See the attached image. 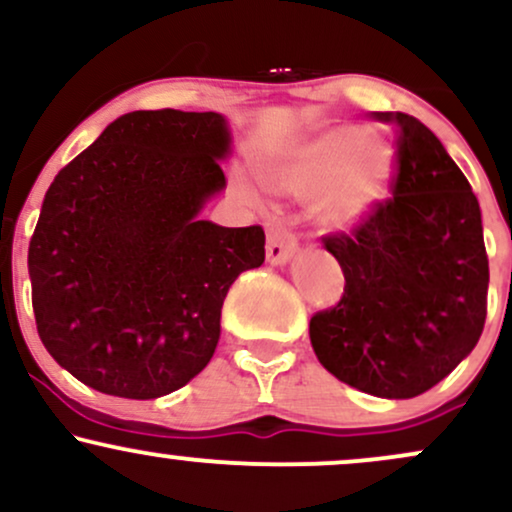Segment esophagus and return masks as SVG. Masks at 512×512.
I'll use <instances>...</instances> for the list:
<instances>
[{
    "label": "esophagus",
    "instance_id": "obj_1",
    "mask_svg": "<svg viewBox=\"0 0 512 512\" xmlns=\"http://www.w3.org/2000/svg\"><path fill=\"white\" fill-rule=\"evenodd\" d=\"M298 240L281 221H269L267 228V260L272 264L286 262L296 252Z\"/></svg>",
    "mask_w": 512,
    "mask_h": 512
}]
</instances>
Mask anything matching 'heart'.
Instances as JSON below:
<instances>
[{
	"mask_svg": "<svg viewBox=\"0 0 512 512\" xmlns=\"http://www.w3.org/2000/svg\"><path fill=\"white\" fill-rule=\"evenodd\" d=\"M392 170V149L375 134L356 127H337L291 151L267 173L269 187L281 195L317 197V219L330 228H349L363 221L385 197ZM240 195L255 199L248 182Z\"/></svg>",
	"mask_w": 512,
	"mask_h": 512,
	"instance_id": "heart-1",
	"label": "heart"
}]
</instances>
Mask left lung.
Here are the masks:
<instances>
[{
  "mask_svg": "<svg viewBox=\"0 0 512 512\" xmlns=\"http://www.w3.org/2000/svg\"><path fill=\"white\" fill-rule=\"evenodd\" d=\"M373 120L395 125L392 195L349 231L322 236L344 272V293L310 317V342L342 383L409 399L477 346L489 257L477 195L436 134L407 113Z\"/></svg>",
  "mask_w": 512,
  "mask_h": 512,
  "instance_id": "1",
  "label": "left lung"
}]
</instances>
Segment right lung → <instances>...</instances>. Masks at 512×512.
Wrapping results in <instances>:
<instances>
[{"label": "right lung", "mask_w": 512, "mask_h": 512, "mask_svg": "<svg viewBox=\"0 0 512 512\" xmlns=\"http://www.w3.org/2000/svg\"><path fill=\"white\" fill-rule=\"evenodd\" d=\"M228 144L219 113L134 110L52 180L28 245L35 327L84 385L156 399L214 356L223 298L264 262L262 226L197 219Z\"/></svg>", "instance_id": "add662e5"}]
</instances>
